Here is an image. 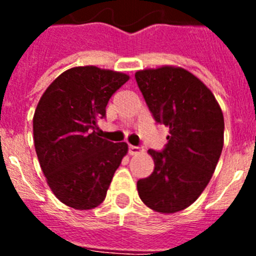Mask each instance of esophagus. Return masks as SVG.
<instances>
[{
  "label": "esophagus",
  "mask_w": 256,
  "mask_h": 256,
  "mask_svg": "<svg viewBox=\"0 0 256 256\" xmlns=\"http://www.w3.org/2000/svg\"><path fill=\"white\" fill-rule=\"evenodd\" d=\"M140 151V148H137V146H132V144H130L128 146V154L130 155H134V154H137Z\"/></svg>",
  "instance_id": "esophagus-1"
}]
</instances>
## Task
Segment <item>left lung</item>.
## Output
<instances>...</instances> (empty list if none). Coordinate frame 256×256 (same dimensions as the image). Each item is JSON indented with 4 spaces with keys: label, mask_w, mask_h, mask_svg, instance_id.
Instances as JSON below:
<instances>
[{
    "label": "left lung",
    "mask_w": 256,
    "mask_h": 256,
    "mask_svg": "<svg viewBox=\"0 0 256 256\" xmlns=\"http://www.w3.org/2000/svg\"><path fill=\"white\" fill-rule=\"evenodd\" d=\"M136 82L156 123L169 126L162 151L148 150L155 168L137 182L144 204L177 212L208 186L223 148L224 119L209 88L182 68L140 70Z\"/></svg>",
    "instance_id": "left-lung-1"
}]
</instances>
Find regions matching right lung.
Returning a JSON list of instances; mask_svg holds the SVG:
<instances>
[{"mask_svg": "<svg viewBox=\"0 0 256 256\" xmlns=\"http://www.w3.org/2000/svg\"><path fill=\"white\" fill-rule=\"evenodd\" d=\"M128 79L96 66L72 68L40 97L33 118L36 152L50 188L68 206L87 210L105 200L128 146L101 138L94 128Z\"/></svg>", "mask_w": 256, "mask_h": 256, "instance_id": "1", "label": "right lung"}]
</instances>
